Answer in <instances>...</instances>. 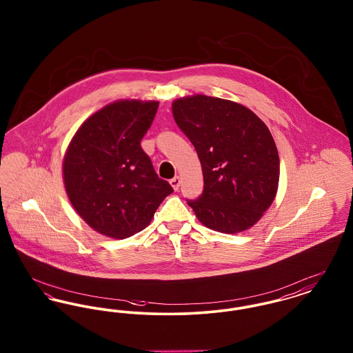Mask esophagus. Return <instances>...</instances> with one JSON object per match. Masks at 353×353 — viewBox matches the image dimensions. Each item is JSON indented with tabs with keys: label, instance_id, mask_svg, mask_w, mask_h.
Masks as SVG:
<instances>
[{
	"label": "esophagus",
	"instance_id": "obj_1",
	"mask_svg": "<svg viewBox=\"0 0 353 353\" xmlns=\"http://www.w3.org/2000/svg\"><path fill=\"white\" fill-rule=\"evenodd\" d=\"M180 183H181V181H180V177H179V176H174V177L169 181V184L172 185V188H173L174 190H177V189L180 188Z\"/></svg>",
	"mask_w": 353,
	"mask_h": 353
}]
</instances>
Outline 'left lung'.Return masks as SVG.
<instances>
[{
    "mask_svg": "<svg viewBox=\"0 0 353 353\" xmlns=\"http://www.w3.org/2000/svg\"><path fill=\"white\" fill-rule=\"evenodd\" d=\"M172 112L203 168V194L188 205L221 233L254 225L273 203L280 177L268 126L243 105L204 94L176 100Z\"/></svg>",
    "mask_w": 353,
    "mask_h": 353,
    "instance_id": "8db88e82",
    "label": "left lung"
}]
</instances>
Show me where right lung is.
<instances>
[{
	"instance_id": "obj_1",
	"label": "right lung",
	"mask_w": 353,
	"mask_h": 353,
	"mask_svg": "<svg viewBox=\"0 0 353 353\" xmlns=\"http://www.w3.org/2000/svg\"><path fill=\"white\" fill-rule=\"evenodd\" d=\"M157 101L121 100L92 114L63 157V184L83 221L112 239H126L152 221L173 192L154 172L141 140Z\"/></svg>"
}]
</instances>
